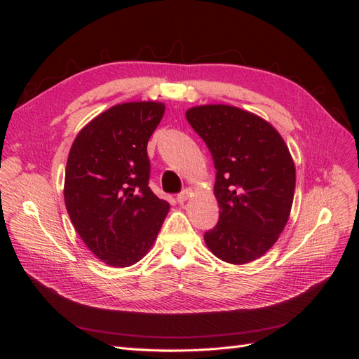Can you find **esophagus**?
<instances>
[{
	"instance_id": "esophagus-1",
	"label": "esophagus",
	"mask_w": 359,
	"mask_h": 359,
	"mask_svg": "<svg viewBox=\"0 0 359 359\" xmlns=\"http://www.w3.org/2000/svg\"><path fill=\"white\" fill-rule=\"evenodd\" d=\"M190 194H191V190H190V189H187V190H184L182 193H180V194H178V196H177V202L182 205L184 202H186V201H187V199L190 198Z\"/></svg>"
}]
</instances>
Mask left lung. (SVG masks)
<instances>
[{
    "label": "left lung",
    "mask_w": 359,
    "mask_h": 359,
    "mask_svg": "<svg viewBox=\"0 0 359 359\" xmlns=\"http://www.w3.org/2000/svg\"><path fill=\"white\" fill-rule=\"evenodd\" d=\"M187 121L208 145L217 177L220 217L203 235L211 253L244 265L273 247L289 220L295 163L283 137L266 119L231 104H201Z\"/></svg>",
    "instance_id": "8db88e82"
}]
</instances>
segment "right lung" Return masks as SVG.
<instances>
[{
	"instance_id": "1",
	"label": "right lung",
	"mask_w": 359,
	"mask_h": 359,
	"mask_svg": "<svg viewBox=\"0 0 359 359\" xmlns=\"http://www.w3.org/2000/svg\"><path fill=\"white\" fill-rule=\"evenodd\" d=\"M161 102L115 104L73 140L64 202L81 240L114 268L132 266L153 247L169 203L148 187L147 145L165 115Z\"/></svg>"
}]
</instances>
